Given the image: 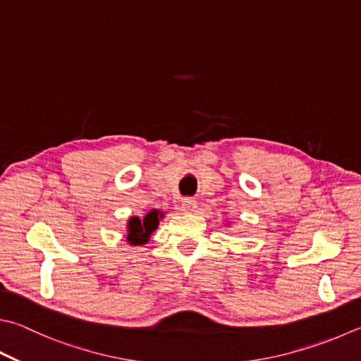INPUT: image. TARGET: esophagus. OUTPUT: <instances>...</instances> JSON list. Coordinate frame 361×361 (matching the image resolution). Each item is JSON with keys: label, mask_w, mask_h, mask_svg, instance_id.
Returning <instances> with one entry per match:
<instances>
[{"label": "esophagus", "mask_w": 361, "mask_h": 361, "mask_svg": "<svg viewBox=\"0 0 361 361\" xmlns=\"http://www.w3.org/2000/svg\"><path fill=\"white\" fill-rule=\"evenodd\" d=\"M196 206H198V202H196V200H193V198H183L182 204H180L183 212H195Z\"/></svg>", "instance_id": "1"}]
</instances>
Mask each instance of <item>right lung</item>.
<instances>
[{
    "mask_svg": "<svg viewBox=\"0 0 361 361\" xmlns=\"http://www.w3.org/2000/svg\"><path fill=\"white\" fill-rule=\"evenodd\" d=\"M159 226V210H152L149 212L145 219L140 220L137 216H133L128 221V235L127 239L130 243H146L149 240L152 231L157 229Z\"/></svg>",
    "mask_w": 361,
    "mask_h": 361,
    "instance_id": "add662e5",
    "label": "right lung"
}]
</instances>
